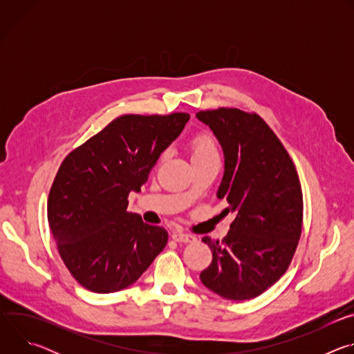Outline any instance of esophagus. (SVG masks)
<instances>
[{
  "instance_id": "esophagus-1",
  "label": "esophagus",
  "mask_w": 354,
  "mask_h": 354,
  "mask_svg": "<svg viewBox=\"0 0 354 354\" xmlns=\"http://www.w3.org/2000/svg\"><path fill=\"white\" fill-rule=\"evenodd\" d=\"M172 239L174 241H176V242H185V243H187V242H193V241H196V236H193V235H190V234H185V232H174L172 234Z\"/></svg>"
}]
</instances>
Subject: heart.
I'll list each match as a JSON object with an SVG mask.
<instances>
[{"instance_id":"heart-1","label":"heart","mask_w":354,"mask_h":354,"mask_svg":"<svg viewBox=\"0 0 354 354\" xmlns=\"http://www.w3.org/2000/svg\"><path fill=\"white\" fill-rule=\"evenodd\" d=\"M212 154H217V145L214 138L207 133L197 134L192 141V158Z\"/></svg>"}]
</instances>
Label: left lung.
<instances>
[{
  "mask_svg": "<svg viewBox=\"0 0 354 354\" xmlns=\"http://www.w3.org/2000/svg\"><path fill=\"white\" fill-rule=\"evenodd\" d=\"M196 118L224 153L217 197L235 216L223 241L205 236L213 261L200 280L232 301L261 295L287 270L302 228V192L295 167L272 129L257 113L220 108Z\"/></svg>",
  "mask_w": 354,
  "mask_h": 354,
  "instance_id": "obj_1",
  "label": "left lung"
}]
</instances>
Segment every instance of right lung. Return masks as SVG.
I'll return each instance as SVG.
<instances>
[{"label":"right lung","instance_id":"right-lung-1","mask_svg":"<svg viewBox=\"0 0 354 354\" xmlns=\"http://www.w3.org/2000/svg\"><path fill=\"white\" fill-rule=\"evenodd\" d=\"M187 113L123 115L66 157L50 189L47 220L60 257L86 290L127 288L168 242L162 227L129 213L161 153L182 133Z\"/></svg>","mask_w":354,"mask_h":354}]
</instances>
